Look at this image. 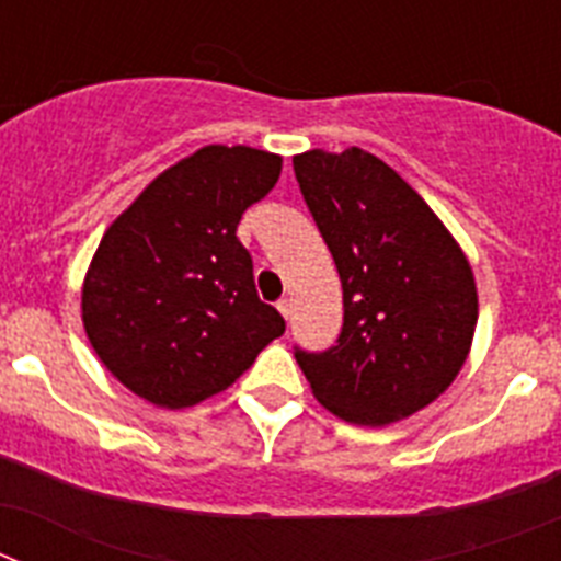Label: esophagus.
I'll return each mask as SVG.
<instances>
[{
	"label": "esophagus",
	"mask_w": 561,
	"mask_h": 561,
	"mask_svg": "<svg viewBox=\"0 0 561 561\" xmlns=\"http://www.w3.org/2000/svg\"><path fill=\"white\" fill-rule=\"evenodd\" d=\"M277 311H280V314H284L286 320H289V317H291V300H289V297H284V300H277Z\"/></svg>",
	"instance_id": "34e87169"
}]
</instances>
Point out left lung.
Listing matches in <instances>:
<instances>
[{"label": "left lung", "mask_w": 561, "mask_h": 561, "mask_svg": "<svg viewBox=\"0 0 561 561\" xmlns=\"http://www.w3.org/2000/svg\"><path fill=\"white\" fill-rule=\"evenodd\" d=\"M342 280V329L325 351L295 345L317 401L381 427L427 408L463 368L478 291L449 230L390 165L348 148L291 160Z\"/></svg>", "instance_id": "obj_1"}]
</instances>
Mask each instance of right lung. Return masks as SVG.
<instances>
[{
    "instance_id": "obj_1",
    "label": "right lung",
    "mask_w": 561,
    "mask_h": 561,
    "mask_svg": "<svg viewBox=\"0 0 561 561\" xmlns=\"http://www.w3.org/2000/svg\"><path fill=\"white\" fill-rule=\"evenodd\" d=\"M277 176L275 153L207 146L160 173L108 227L83 280V329L131 393L168 410L199 404L284 334L236 236Z\"/></svg>"
}]
</instances>
